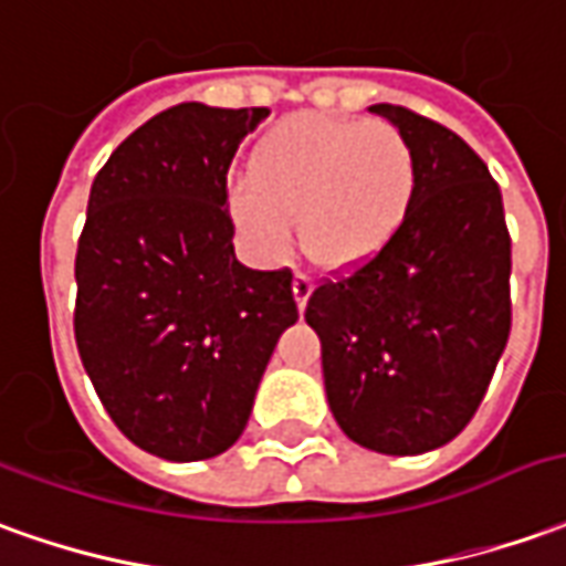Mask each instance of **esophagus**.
<instances>
[{
  "label": "esophagus",
  "instance_id": "esophagus-1",
  "mask_svg": "<svg viewBox=\"0 0 566 566\" xmlns=\"http://www.w3.org/2000/svg\"><path fill=\"white\" fill-rule=\"evenodd\" d=\"M311 290H314V276L305 274V271H298V274H295V283H292V292H295V305L305 307Z\"/></svg>",
  "mask_w": 566,
  "mask_h": 566
}]
</instances>
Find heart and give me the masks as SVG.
Here are the masks:
<instances>
[{
	"label": "heart",
	"instance_id": "1",
	"mask_svg": "<svg viewBox=\"0 0 566 566\" xmlns=\"http://www.w3.org/2000/svg\"><path fill=\"white\" fill-rule=\"evenodd\" d=\"M412 193L416 154L400 128L295 113L261 138L249 181L231 187L228 206L261 259H283L302 221L307 259L354 271L391 243Z\"/></svg>",
	"mask_w": 566,
	"mask_h": 566
}]
</instances>
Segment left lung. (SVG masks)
Returning <instances> with one entry per match:
<instances>
[{
  "mask_svg": "<svg viewBox=\"0 0 566 566\" xmlns=\"http://www.w3.org/2000/svg\"><path fill=\"white\" fill-rule=\"evenodd\" d=\"M416 154V193L379 255L314 286L335 422L388 455L443 447L474 419L512 333V237L484 159L455 132L376 104Z\"/></svg>",
  "mask_w": 566,
  "mask_h": 566,
  "instance_id": "1",
  "label": "left lung"
}]
</instances>
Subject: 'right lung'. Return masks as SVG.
Segmentation results:
<instances>
[{"instance_id":"1","label":"right lung","mask_w":566,"mask_h":566,"mask_svg":"<svg viewBox=\"0 0 566 566\" xmlns=\"http://www.w3.org/2000/svg\"><path fill=\"white\" fill-rule=\"evenodd\" d=\"M268 107L157 113L92 181L76 245L73 333L113 424L169 462L243 434L280 333L298 321L292 271L233 255L228 169Z\"/></svg>"}]
</instances>
